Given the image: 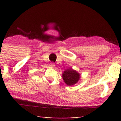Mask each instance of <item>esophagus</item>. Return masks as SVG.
<instances>
[{
    "instance_id": "34e87169",
    "label": "esophagus",
    "mask_w": 121,
    "mask_h": 121,
    "mask_svg": "<svg viewBox=\"0 0 121 121\" xmlns=\"http://www.w3.org/2000/svg\"><path fill=\"white\" fill-rule=\"evenodd\" d=\"M54 65H55V64H54L53 62H51V63L49 64V66L52 68H53L54 67Z\"/></svg>"
}]
</instances>
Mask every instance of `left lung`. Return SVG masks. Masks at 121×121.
Listing matches in <instances>:
<instances>
[{
	"label": "left lung",
	"instance_id": "8db88e82",
	"mask_svg": "<svg viewBox=\"0 0 121 121\" xmlns=\"http://www.w3.org/2000/svg\"><path fill=\"white\" fill-rule=\"evenodd\" d=\"M80 78V74L72 68L65 70L63 74V79L67 85L72 86L77 83Z\"/></svg>",
	"mask_w": 121,
	"mask_h": 121
}]
</instances>
